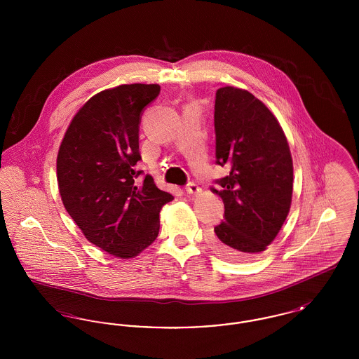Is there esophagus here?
I'll return each mask as SVG.
<instances>
[{
    "label": "esophagus",
    "instance_id": "34e87169",
    "mask_svg": "<svg viewBox=\"0 0 359 359\" xmlns=\"http://www.w3.org/2000/svg\"><path fill=\"white\" fill-rule=\"evenodd\" d=\"M186 191H187L188 195H198L201 192V187L195 183H188Z\"/></svg>",
    "mask_w": 359,
    "mask_h": 359
}]
</instances>
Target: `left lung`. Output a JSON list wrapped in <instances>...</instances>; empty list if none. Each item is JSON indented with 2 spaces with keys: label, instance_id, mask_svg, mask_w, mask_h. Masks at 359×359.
Wrapping results in <instances>:
<instances>
[{
  "label": "left lung",
  "instance_id": "left-lung-1",
  "mask_svg": "<svg viewBox=\"0 0 359 359\" xmlns=\"http://www.w3.org/2000/svg\"><path fill=\"white\" fill-rule=\"evenodd\" d=\"M215 157L230 173L211 191L222 198L224 221L212 249L229 259L264 252L285 222L293 191L290 145L273 113L248 90L226 86L215 97Z\"/></svg>",
  "mask_w": 359,
  "mask_h": 359
}]
</instances>
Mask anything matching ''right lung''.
<instances>
[{"instance_id": "right-lung-1", "label": "right lung", "mask_w": 359, "mask_h": 359, "mask_svg": "<svg viewBox=\"0 0 359 359\" xmlns=\"http://www.w3.org/2000/svg\"><path fill=\"white\" fill-rule=\"evenodd\" d=\"M158 85H121L91 97L69 122L56 158L57 186L69 217L106 253L132 258L158 236L160 210L173 199L135 165L141 158L142 109Z\"/></svg>"}]
</instances>
